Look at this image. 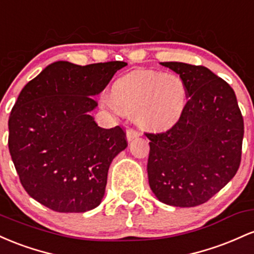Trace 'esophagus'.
<instances>
[{
    "label": "esophagus",
    "instance_id": "obj_1",
    "mask_svg": "<svg viewBox=\"0 0 254 254\" xmlns=\"http://www.w3.org/2000/svg\"><path fill=\"white\" fill-rule=\"evenodd\" d=\"M126 135H127V140L130 141V140H133V139L138 138V136L140 135V133H139L136 129H133V128H128L127 132H126Z\"/></svg>",
    "mask_w": 254,
    "mask_h": 254
}]
</instances>
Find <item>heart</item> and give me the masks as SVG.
Segmentation results:
<instances>
[{"label": "heart", "mask_w": 254, "mask_h": 254, "mask_svg": "<svg viewBox=\"0 0 254 254\" xmlns=\"http://www.w3.org/2000/svg\"><path fill=\"white\" fill-rule=\"evenodd\" d=\"M105 107L134 113L139 126L147 130L173 127L184 115L189 91L179 75L156 70H136L114 82L112 97H103Z\"/></svg>", "instance_id": "b5f03b06"}]
</instances>
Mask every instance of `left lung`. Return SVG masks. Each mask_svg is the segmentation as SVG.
Here are the masks:
<instances>
[{
	"instance_id": "left-lung-1",
	"label": "left lung",
	"mask_w": 254,
	"mask_h": 254,
	"mask_svg": "<svg viewBox=\"0 0 254 254\" xmlns=\"http://www.w3.org/2000/svg\"><path fill=\"white\" fill-rule=\"evenodd\" d=\"M189 91L182 118L150 139L149 185L162 203H206L234 178L241 162L244 119L234 90L204 65L162 62Z\"/></svg>"
}]
</instances>
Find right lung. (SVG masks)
I'll list each match as a JSON object with an SVG mask.
<instances>
[{"instance_id": "obj_1", "label": "right lung", "mask_w": 254, "mask_h": 254, "mask_svg": "<svg viewBox=\"0 0 254 254\" xmlns=\"http://www.w3.org/2000/svg\"><path fill=\"white\" fill-rule=\"evenodd\" d=\"M126 64L58 61L21 90L8 121V146L22 187L38 203L58 212L101 204L110 163L127 139L120 126L99 127L90 112L93 96Z\"/></svg>"}]
</instances>
